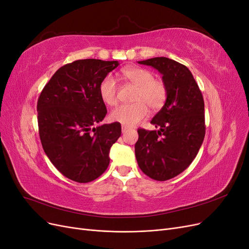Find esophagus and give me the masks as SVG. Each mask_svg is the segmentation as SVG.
I'll list each match as a JSON object with an SVG mask.
<instances>
[{
    "label": "esophagus",
    "instance_id": "34e87169",
    "mask_svg": "<svg viewBox=\"0 0 249 249\" xmlns=\"http://www.w3.org/2000/svg\"><path fill=\"white\" fill-rule=\"evenodd\" d=\"M127 130H129V127H127V126H124V125L122 126V132L123 133H125Z\"/></svg>",
    "mask_w": 249,
    "mask_h": 249
}]
</instances>
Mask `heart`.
<instances>
[{
    "mask_svg": "<svg viewBox=\"0 0 249 249\" xmlns=\"http://www.w3.org/2000/svg\"><path fill=\"white\" fill-rule=\"evenodd\" d=\"M124 77L137 87L134 104L122 105L111 112V119L124 126H134L148 115V106L155 111L161 109L167 97V89L161 80L154 78V73L143 67H124ZM100 96L108 106L118 103V85L112 74H107L100 84Z\"/></svg>",
    "mask_w": 249,
    "mask_h": 249,
    "instance_id": "1",
    "label": "heart"
}]
</instances>
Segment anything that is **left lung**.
I'll use <instances>...</instances> for the list:
<instances>
[{
    "label": "left lung",
    "mask_w": 249,
    "mask_h": 249,
    "mask_svg": "<svg viewBox=\"0 0 249 249\" xmlns=\"http://www.w3.org/2000/svg\"><path fill=\"white\" fill-rule=\"evenodd\" d=\"M162 74L167 97L152 119L157 130L138 129L135 155L140 169L156 180L183 172L196 157L205 138V103L188 67L166 57L138 61Z\"/></svg>",
    "instance_id": "left-lung-1"
}]
</instances>
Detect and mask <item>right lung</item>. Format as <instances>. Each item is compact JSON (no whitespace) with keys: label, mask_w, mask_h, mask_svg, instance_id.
I'll return each mask as SVG.
<instances>
[{"label":"right lung","mask_w":249,"mask_h":249,"mask_svg":"<svg viewBox=\"0 0 249 249\" xmlns=\"http://www.w3.org/2000/svg\"><path fill=\"white\" fill-rule=\"evenodd\" d=\"M118 61L83 59L53 74L37 102L44 153L66 178L89 183L109 166V153L122 135L118 123L94 126L107 114L100 96L103 79Z\"/></svg>","instance_id":"right-lung-1"}]
</instances>
